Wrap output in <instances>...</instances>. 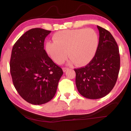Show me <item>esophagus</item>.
Instances as JSON below:
<instances>
[{
    "label": "esophagus",
    "mask_w": 131,
    "mask_h": 131,
    "mask_svg": "<svg viewBox=\"0 0 131 131\" xmlns=\"http://www.w3.org/2000/svg\"><path fill=\"white\" fill-rule=\"evenodd\" d=\"M68 69V68H63V69H62V70H63V72H65L66 70H67Z\"/></svg>",
    "instance_id": "esophagus-1"
}]
</instances>
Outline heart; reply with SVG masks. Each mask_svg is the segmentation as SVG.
Wrapping results in <instances>:
<instances>
[{
	"label": "heart",
	"mask_w": 131,
	"mask_h": 131,
	"mask_svg": "<svg viewBox=\"0 0 131 131\" xmlns=\"http://www.w3.org/2000/svg\"><path fill=\"white\" fill-rule=\"evenodd\" d=\"M53 41L45 45L47 54L55 63L61 64L68 57L79 66H85L94 58L99 45V36L91 28L76 29L58 32L53 35Z\"/></svg>",
	"instance_id": "b5f03b06"
}]
</instances>
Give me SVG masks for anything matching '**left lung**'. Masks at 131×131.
<instances>
[{
	"mask_svg": "<svg viewBox=\"0 0 131 131\" xmlns=\"http://www.w3.org/2000/svg\"><path fill=\"white\" fill-rule=\"evenodd\" d=\"M97 28L99 39L95 57L85 67L74 69L77 90L91 99L103 97L112 90L120 67L118 47L113 36L105 29Z\"/></svg>",
	"mask_w": 131,
	"mask_h": 131,
	"instance_id": "1",
	"label": "left lung"
}]
</instances>
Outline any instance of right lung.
<instances>
[{"label":"right lung","mask_w":131,"mask_h":131,"mask_svg":"<svg viewBox=\"0 0 131 131\" xmlns=\"http://www.w3.org/2000/svg\"><path fill=\"white\" fill-rule=\"evenodd\" d=\"M50 30L34 28L22 35L13 46L10 73L17 91L32 105L49 102L56 93L62 69L44 49L45 38Z\"/></svg>","instance_id":"add662e5"}]
</instances>
